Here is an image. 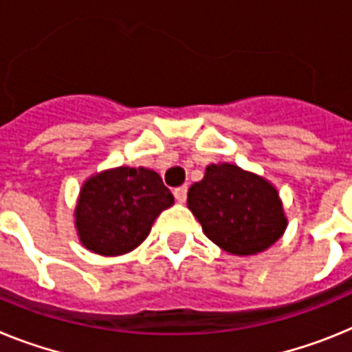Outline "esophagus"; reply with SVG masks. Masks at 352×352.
I'll list each match as a JSON object with an SVG mask.
<instances>
[{
    "instance_id": "esophagus-1",
    "label": "esophagus",
    "mask_w": 352,
    "mask_h": 352,
    "mask_svg": "<svg viewBox=\"0 0 352 352\" xmlns=\"http://www.w3.org/2000/svg\"><path fill=\"white\" fill-rule=\"evenodd\" d=\"M173 195H175V200L184 204L186 198H188V186H180V188L173 189Z\"/></svg>"
}]
</instances>
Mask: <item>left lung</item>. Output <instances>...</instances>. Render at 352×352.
<instances>
[{"mask_svg": "<svg viewBox=\"0 0 352 352\" xmlns=\"http://www.w3.org/2000/svg\"><path fill=\"white\" fill-rule=\"evenodd\" d=\"M188 207L212 243L234 255L264 252L287 227L278 191L235 164H210L188 193Z\"/></svg>", "mask_w": 352, "mask_h": 352, "instance_id": "obj_1", "label": "left lung"}]
</instances>
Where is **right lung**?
<instances>
[{
  "label": "right lung",
  "instance_id": "obj_1",
  "mask_svg": "<svg viewBox=\"0 0 352 352\" xmlns=\"http://www.w3.org/2000/svg\"><path fill=\"white\" fill-rule=\"evenodd\" d=\"M172 191L146 168L122 166L91 177L76 207L79 239L99 255H122L143 243Z\"/></svg>",
  "mask_w": 352,
  "mask_h": 352
}]
</instances>
